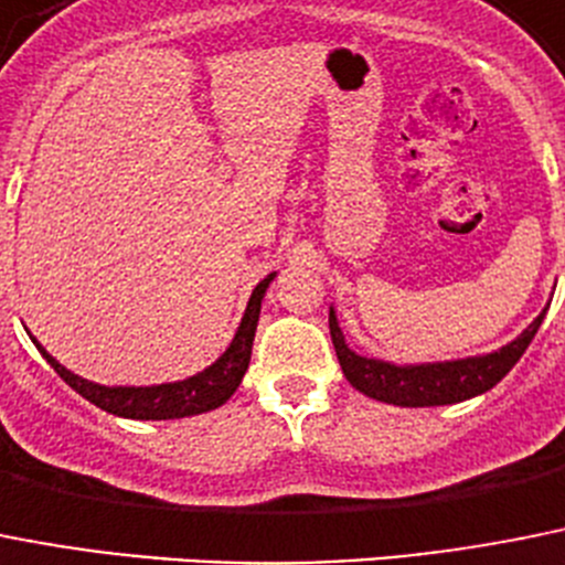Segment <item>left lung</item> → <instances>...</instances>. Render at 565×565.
<instances>
[{"mask_svg":"<svg viewBox=\"0 0 565 565\" xmlns=\"http://www.w3.org/2000/svg\"><path fill=\"white\" fill-rule=\"evenodd\" d=\"M548 310V307H546ZM546 310L529 323L526 330L520 332L514 341H509L500 350L487 352V355L458 358V361H438V364H390V361H377V358H364L350 350V343L343 341V332L338 327L335 310L330 307V335L335 347L338 364L343 375L364 392L366 398L384 401L392 406H446L460 404L475 395L492 390L500 384L507 372L520 361L532 343L534 332L541 330Z\"/></svg>","mask_w":565,"mask_h":565,"instance_id":"8db88e82","label":"left lung"}]
</instances>
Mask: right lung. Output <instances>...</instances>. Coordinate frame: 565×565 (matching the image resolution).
<instances>
[{
  "instance_id": "obj_1",
  "label": "right lung",
  "mask_w": 565,
  "mask_h": 565,
  "mask_svg": "<svg viewBox=\"0 0 565 565\" xmlns=\"http://www.w3.org/2000/svg\"><path fill=\"white\" fill-rule=\"evenodd\" d=\"M276 278V273H269L258 287L253 289V296L247 301L242 323L235 330V338L224 350V355L210 364L207 370H201L199 375L184 377V381H173V384H156V386H102L93 384L87 377L73 375L71 370L58 364L56 358L33 338L36 350L45 355L47 364L56 370V375L65 381L71 390H76L82 398L96 404L99 409L119 415V418L134 420H173V418H190V415H201L215 406H222L230 401L238 384H242L244 372L249 366V355H253V338L255 327H258V316H262V301L267 292L269 281Z\"/></svg>"
}]
</instances>
